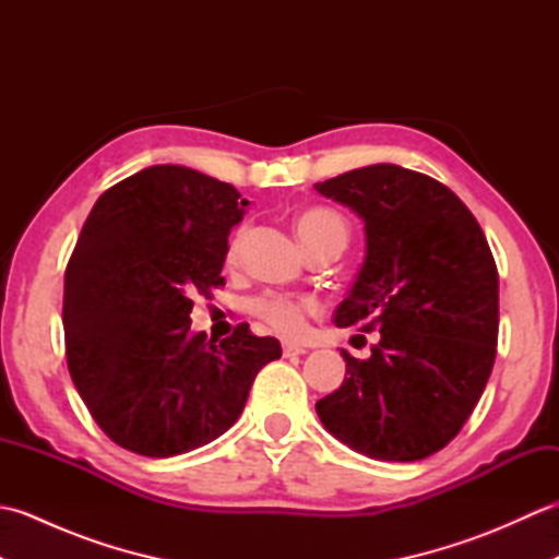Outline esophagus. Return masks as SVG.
Segmentation results:
<instances>
[{
    "label": "esophagus",
    "instance_id": "obj_1",
    "mask_svg": "<svg viewBox=\"0 0 559 559\" xmlns=\"http://www.w3.org/2000/svg\"><path fill=\"white\" fill-rule=\"evenodd\" d=\"M283 355L286 358H298V355H305V348L295 346V343H283Z\"/></svg>",
    "mask_w": 559,
    "mask_h": 559
}]
</instances>
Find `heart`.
<instances>
[{
    "instance_id": "1",
    "label": "heart",
    "mask_w": 559,
    "mask_h": 559,
    "mask_svg": "<svg viewBox=\"0 0 559 559\" xmlns=\"http://www.w3.org/2000/svg\"><path fill=\"white\" fill-rule=\"evenodd\" d=\"M295 233H298L300 242L312 249L326 240H343L348 237V223L343 221L341 213L326 206H310L295 213ZM245 230H237L228 242V259H237L242 247ZM317 305L305 298H290V295L266 293L252 302V312L259 317L269 329L276 331L281 336H298L305 329V317L314 312Z\"/></svg>"
}]
</instances>
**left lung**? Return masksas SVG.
<instances>
[{"label": "left lung", "mask_w": 559, "mask_h": 559, "mask_svg": "<svg viewBox=\"0 0 559 559\" xmlns=\"http://www.w3.org/2000/svg\"><path fill=\"white\" fill-rule=\"evenodd\" d=\"M365 223V261L336 326L379 329L367 360L317 401L326 430L377 461H420L447 447L495 365L500 278L488 240L442 182L377 163L317 182Z\"/></svg>", "instance_id": "8db88e82"}]
</instances>
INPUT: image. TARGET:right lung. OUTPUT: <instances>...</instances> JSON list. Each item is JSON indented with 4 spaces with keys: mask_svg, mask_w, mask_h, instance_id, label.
<instances>
[{
    "mask_svg": "<svg viewBox=\"0 0 559 559\" xmlns=\"http://www.w3.org/2000/svg\"><path fill=\"white\" fill-rule=\"evenodd\" d=\"M247 199L185 165H151L100 194L64 273L67 365L93 420L134 454L204 447L240 418L281 343L237 324L189 331L194 295L223 286Z\"/></svg>",
    "mask_w": 559,
    "mask_h": 559,
    "instance_id": "right-lung-1",
    "label": "right lung"
}]
</instances>
